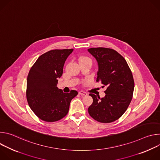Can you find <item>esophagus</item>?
Masks as SVG:
<instances>
[{"label":"esophagus","mask_w":160,"mask_h":160,"mask_svg":"<svg viewBox=\"0 0 160 160\" xmlns=\"http://www.w3.org/2000/svg\"><path fill=\"white\" fill-rule=\"evenodd\" d=\"M79 94H80L81 96H87V93L85 92H83V91H80V92H78Z\"/></svg>","instance_id":"obj_1"}]
</instances>
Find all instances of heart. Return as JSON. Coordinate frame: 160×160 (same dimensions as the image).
I'll return each mask as SVG.
<instances>
[{
    "label": "heart",
    "mask_w": 160,
    "mask_h": 160,
    "mask_svg": "<svg viewBox=\"0 0 160 160\" xmlns=\"http://www.w3.org/2000/svg\"><path fill=\"white\" fill-rule=\"evenodd\" d=\"M84 61H90V59L88 58H87V57H82V58H80V62Z\"/></svg>",
    "instance_id": "obj_1"
}]
</instances>
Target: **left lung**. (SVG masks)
<instances>
[{
  "label": "left lung",
  "instance_id": "left-lung-1",
  "mask_svg": "<svg viewBox=\"0 0 160 160\" xmlns=\"http://www.w3.org/2000/svg\"><path fill=\"white\" fill-rule=\"evenodd\" d=\"M88 51L98 62L96 82L107 87L104 98L89 94L93 102L88 111L94 120L111 123L123 115L132 101L134 89L132 73L126 60L116 51L98 48Z\"/></svg>",
  "mask_w": 160,
  "mask_h": 160
}]
</instances>
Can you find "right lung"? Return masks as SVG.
Masks as SVG:
<instances>
[{"label":"right lung","mask_w":160,"mask_h":160,"mask_svg":"<svg viewBox=\"0 0 160 160\" xmlns=\"http://www.w3.org/2000/svg\"><path fill=\"white\" fill-rule=\"evenodd\" d=\"M73 49H55L41 55L27 77V99L29 106L41 120L54 122L64 117L76 90L64 93L57 87L64 62Z\"/></svg>","instance_id":"obj_1"}]
</instances>
